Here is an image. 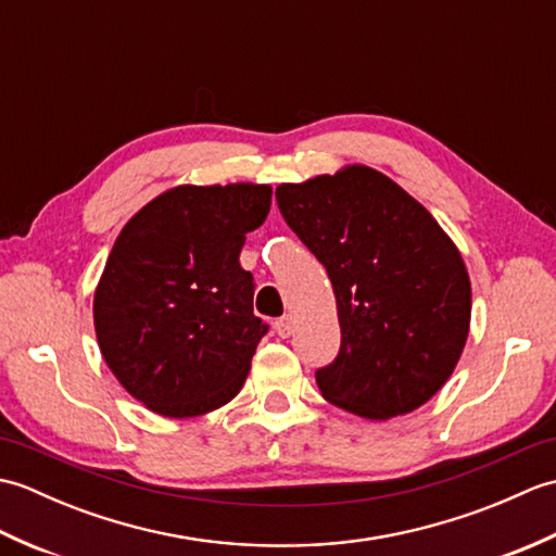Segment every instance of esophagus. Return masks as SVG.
<instances>
[{
  "instance_id": "1",
  "label": "esophagus",
  "mask_w": 556,
  "mask_h": 556,
  "mask_svg": "<svg viewBox=\"0 0 556 556\" xmlns=\"http://www.w3.org/2000/svg\"><path fill=\"white\" fill-rule=\"evenodd\" d=\"M293 327H296V325H293L291 317L285 315V317H279V320L275 323V332H277L281 339H289V337L293 334Z\"/></svg>"
}]
</instances>
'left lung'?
I'll return each instance as SVG.
<instances>
[{"instance_id":"1","label":"left lung","mask_w":556,"mask_h":556,"mask_svg":"<svg viewBox=\"0 0 556 556\" xmlns=\"http://www.w3.org/2000/svg\"><path fill=\"white\" fill-rule=\"evenodd\" d=\"M277 205L337 296L341 346L315 372L323 396L370 420L422 406L468 339L470 279L454 241L416 198L363 164L281 184Z\"/></svg>"}]
</instances>
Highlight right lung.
Instances as JSON below:
<instances>
[{
    "instance_id": "obj_1",
    "label": "right lung",
    "mask_w": 556,
    "mask_h": 556,
    "mask_svg": "<svg viewBox=\"0 0 556 556\" xmlns=\"http://www.w3.org/2000/svg\"><path fill=\"white\" fill-rule=\"evenodd\" d=\"M269 205L265 184L176 186L116 236L92 301L98 344L160 416H203L241 392L267 325L239 255Z\"/></svg>"
}]
</instances>
